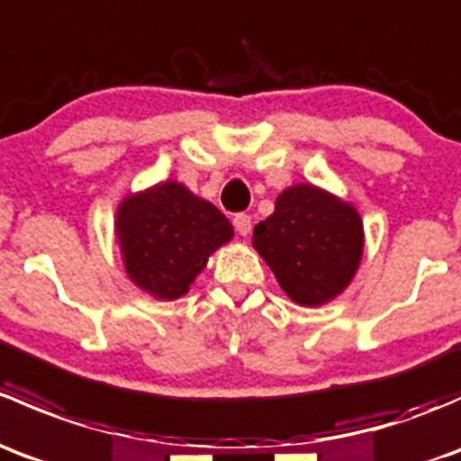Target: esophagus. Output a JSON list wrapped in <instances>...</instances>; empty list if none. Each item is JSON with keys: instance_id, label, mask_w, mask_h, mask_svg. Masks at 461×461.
<instances>
[{"instance_id": "esophagus-1", "label": "esophagus", "mask_w": 461, "mask_h": 461, "mask_svg": "<svg viewBox=\"0 0 461 461\" xmlns=\"http://www.w3.org/2000/svg\"><path fill=\"white\" fill-rule=\"evenodd\" d=\"M234 227L240 236H248L249 231H252V218H249L248 213H236Z\"/></svg>"}]
</instances>
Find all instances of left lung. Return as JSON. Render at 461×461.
Returning a JSON list of instances; mask_svg holds the SVG:
<instances>
[{"mask_svg": "<svg viewBox=\"0 0 461 461\" xmlns=\"http://www.w3.org/2000/svg\"><path fill=\"white\" fill-rule=\"evenodd\" d=\"M257 252L294 303H328L346 290L364 252V225L348 203L312 185H296L254 227Z\"/></svg>", "mask_w": 461, "mask_h": 461, "instance_id": "left-lung-1", "label": "left lung"}]
</instances>
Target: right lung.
Here are the masks:
<instances>
[{
  "instance_id": "obj_1",
  "label": "right lung",
  "mask_w": 461,
  "mask_h": 461,
  "mask_svg": "<svg viewBox=\"0 0 461 461\" xmlns=\"http://www.w3.org/2000/svg\"><path fill=\"white\" fill-rule=\"evenodd\" d=\"M115 231L131 281L165 301L183 296L209 254L234 234L225 213L178 183L129 196L118 209Z\"/></svg>"
}]
</instances>
